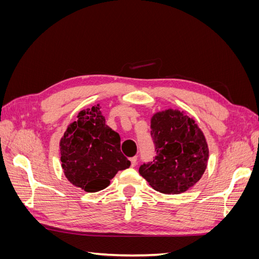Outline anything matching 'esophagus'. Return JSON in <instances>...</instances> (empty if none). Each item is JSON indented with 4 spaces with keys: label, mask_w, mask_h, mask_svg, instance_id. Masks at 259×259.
I'll use <instances>...</instances> for the list:
<instances>
[{
    "label": "esophagus",
    "mask_w": 259,
    "mask_h": 259,
    "mask_svg": "<svg viewBox=\"0 0 259 259\" xmlns=\"http://www.w3.org/2000/svg\"><path fill=\"white\" fill-rule=\"evenodd\" d=\"M130 161H131V166H132V167L136 166V164H137V156H133V158L130 159Z\"/></svg>",
    "instance_id": "34e87169"
}]
</instances>
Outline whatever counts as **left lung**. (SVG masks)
Instances as JSON below:
<instances>
[{
    "mask_svg": "<svg viewBox=\"0 0 259 259\" xmlns=\"http://www.w3.org/2000/svg\"><path fill=\"white\" fill-rule=\"evenodd\" d=\"M156 155L139 167L154 190L178 194L197 184L204 174L208 147L194 120L178 110L156 112L151 119Z\"/></svg>",
    "mask_w": 259,
    "mask_h": 259,
    "instance_id": "left-lung-1",
    "label": "left lung"
}]
</instances>
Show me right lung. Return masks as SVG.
<instances>
[{
	"label": "right lung",
	"mask_w": 259,
	"mask_h": 259,
	"mask_svg": "<svg viewBox=\"0 0 259 259\" xmlns=\"http://www.w3.org/2000/svg\"><path fill=\"white\" fill-rule=\"evenodd\" d=\"M120 148V135L106 125L99 105L82 110L60 140L65 176L86 192L105 189L117 171L131 165Z\"/></svg>",
	"instance_id": "1"
}]
</instances>
